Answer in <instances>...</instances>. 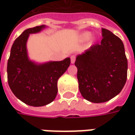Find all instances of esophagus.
Wrapping results in <instances>:
<instances>
[{
	"mask_svg": "<svg viewBox=\"0 0 135 135\" xmlns=\"http://www.w3.org/2000/svg\"><path fill=\"white\" fill-rule=\"evenodd\" d=\"M75 55H71V56H70V62H71V64H74V63L75 62Z\"/></svg>",
	"mask_w": 135,
	"mask_h": 135,
	"instance_id": "34e87169",
	"label": "esophagus"
}]
</instances>
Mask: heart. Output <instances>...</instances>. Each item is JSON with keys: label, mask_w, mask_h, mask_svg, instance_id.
Wrapping results in <instances>:
<instances>
[{"label": "heart", "mask_w": 135, "mask_h": 135, "mask_svg": "<svg viewBox=\"0 0 135 135\" xmlns=\"http://www.w3.org/2000/svg\"><path fill=\"white\" fill-rule=\"evenodd\" d=\"M79 40L80 41H85L89 40L90 42H93L95 40V37L93 35H91L89 31H83L79 35Z\"/></svg>", "instance_id": "b5f03b06"}]
</instances>
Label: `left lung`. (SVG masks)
I'll use <instances>...</instances> for the list:
<instances>
[{
    "label": "left lung",
    "instance_id": "left-lung-1",
    "mask_svg": "<svg viewBox=\"0 0 135 135\" xmlns=\"http://www.w3.org/2000/svg\"><path fill=\"white\" fill-rule=\"evenodd\" d=\"M101 44L76 55L77 80L82 96L92 103H103L119 94L127 80L128 61L122 41L101 28Z\"/></svg>",
    "mask_w": 135,
    "mask_h": 135
}]
</instances>
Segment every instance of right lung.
I'll use <instances>...</instances> for the list:
<instances>
[{
	"mask_svg": "<svg viewBox=\"0 0 135 135\" xmlns=\"http://www.w3.org/2000/svg\"><path fill=\"white\" fill-rule=\"evenodd\" d=\"M43 25L25 30L15 40L7 62L8 84L15 96L29 106L42 107L54 101L58 80L70 66V59L38 63L29 59L27 42L30 34L46 28Z\"/></svg>",
	"mask_w": 135,
	"mask_h": 135,
	"instance_id": "add662e5",
	"label": "right lung"
}]
</instances>
